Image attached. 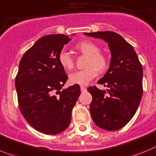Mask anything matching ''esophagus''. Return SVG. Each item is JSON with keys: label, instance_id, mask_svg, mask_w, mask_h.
Listing matches in <instances>:
<instances>
[{"label": "esophagus", "instance_id": "esophagus-1", "mask_svg": "<svg viewBox=\"0 0 156 156\" xmlns=\"http://www.w3.org/2000/svg\"><path fill=\"white\" fill-rule=\"evenodd\" d=\"M80 90H81V92H82V93H83V92H85L86 90H87V88H86V87H80Z\"/></svg>", "mask_w": 156, "mask_h": 156}]
</instances>
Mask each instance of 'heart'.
<instances>
[{"label":"heart","instance_id":"b5f03b06","mask_svg":"<svg viewBox=\"0 0 156 156\" xmlns=\"http://www.w3.org/2000/svg\"><path fill=\"white\" fill-rule=\"evenodd\" d=\"M75 49L87 56L85 66L82 70L76 71L69 75V82L73 84L86 86L96 76L99 72H103L108 67L109 60L104 53L99 51V48L95 43L86 41L80 42L75 46ZM59 62L63 69L71 70L74 67V61L71 55L63 50L59 54Z\"/></svg>","mask_w":156,"mask_h":156}]
</instances>
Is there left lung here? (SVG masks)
Listing matches in <instances>:
<instances>
[{
  "mask_svg": "<svg viewBox=\"0 0 156 156\" xmlns=\"http://www.w3.org/2000/svg\"><path fill=\"white\" fill-rule=\"evenodd\" d=\"M108 43L111 53L107 72L97 82L108 87L106 91L96 87L88 89L93 99L90 109L92 119L99 128L109 131L125 126L136 113L142 96V64L133 46L112 31L84 33Z\"/></svg>",
  "mask_w": 156,
  "mask_h": 156,
  "instance_id": "8db88e82",
  "label": "left lung"
}]
</instances>
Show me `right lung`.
<instances>
[{
    "label": "right lung",
    "instance_id": "right-lung-1",
    "mask_svg": "<svg viewBox=\"0 0 156 156\" xmlns=\"http://www.w3.org/2000/svg\"><path fill=\"white\" fill-rule=\"evenodd\" d=\"M69 37L50 34L40 38L24 53L15 79L22 115L35 129L47 135L64 131L80 95L78 84L62 90L68 79L59 54Z\"/></svg>",
    "mask_w": 156,
    "mask_h": 156
}]
</instances>
